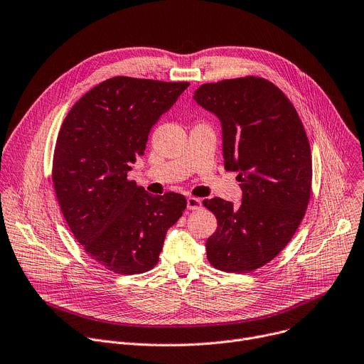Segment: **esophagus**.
Wrapping results in <instances>:
<instances>
[{"label": "esophagus", "mask_w": 364, "mask_h": 364, "mask_svg": "<svg viewBox=\"0 0 364 364\" xmlns=\"http://www.w3.org/2000/svg\"><path fill=\"white\" fill-rule=\"evenodd\" d=\"M186 207L189 208V210H200L201 207H203V201L200 200V198H195V197H189L188 200H186Z\"/></svg>", "instance_id": "34e87169"}]
</instances>
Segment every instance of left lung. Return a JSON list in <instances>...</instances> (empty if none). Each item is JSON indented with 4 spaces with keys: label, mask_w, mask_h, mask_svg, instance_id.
<instances>
[{
    "label": "left lung",
    "mask_w": 364,
    "mask_h": 364,
    "mask_svg": "<svg viewBox=\"0 0 364 364\" xmlns=\"http://www.w3.org/2000/svg\"><path fill=\"white\" fill-rule=\"evenodd\" d=\"M193 100L218 118L225 169L237 173L242 189L239 207L204 201L217 218L207 258L221 271H254L282 252L309 204V139L291 102L268 80L210 82Z\"/></svg>",
    "instance_id": "8db88e82"
}]
</instances>
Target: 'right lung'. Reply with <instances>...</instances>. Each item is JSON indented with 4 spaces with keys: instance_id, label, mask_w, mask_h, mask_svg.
<instances>
[{
    "instance_id": "1",
    "label": "right lung",
    "mask_w": 364,
    "mask_h": 364,
    "mask_svg": "<svg viewBox=\"0 0 364 364\" xmlns=\"http://www.w3.org/2000/svg\"><path fill=\"white\" fill-rule=\"evenodd\" d=\"M189 82L109 78L68 112L53 153L61 211L86 252L117 274L151 269L186 208L183 195H150L127 172L144 156L149 134Z\"/></svg>"
}]
</instances>
